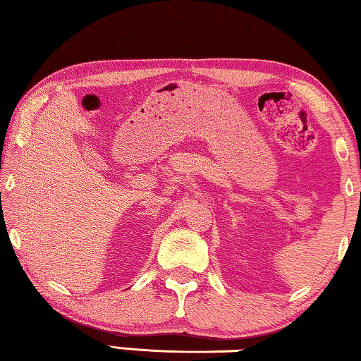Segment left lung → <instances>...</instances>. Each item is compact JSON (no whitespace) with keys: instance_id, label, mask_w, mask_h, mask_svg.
<instances>
[{"instance_id":"8db88e82","label":"left lung","mask_w":361,"mask_h":361,"mask_svg":"<svg viewBox=\"0 0 361 361\" xmlns=\"http://www.w3.org/2000/svg\"><path fill=\"white\" fill-rule=\"evenodd\" d=\"M360 195H361V194H360Z\"/></svg>"}]
</instances>
